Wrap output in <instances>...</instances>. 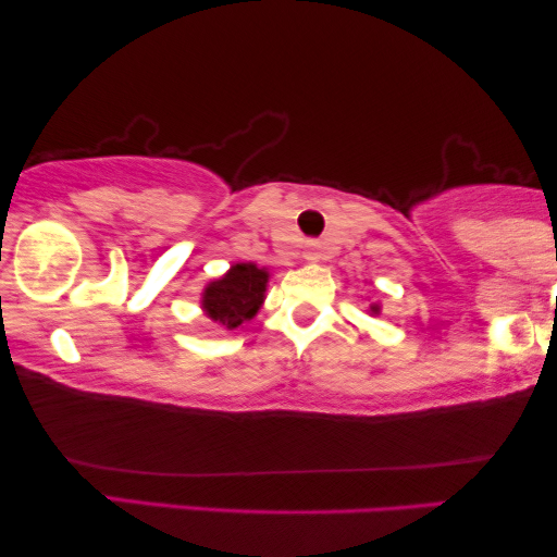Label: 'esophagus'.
Listing matches in <instances>:
<instances>
[{"mask_svg": "<svg viewBox=\"0 0 557 557\" xmlns=\"http://www.w3.org/2000/svg\"><path fill=\"white\" fill-rule=\"evenodd\" d=\"M319 250H322V246H319V243H307V258H311V261H317L319 258Z\"/></svg>", "mask_w": 557, "mask_h": 557, "instance_id": "esophagus-1", "label": "esophagus"}]
</instances>
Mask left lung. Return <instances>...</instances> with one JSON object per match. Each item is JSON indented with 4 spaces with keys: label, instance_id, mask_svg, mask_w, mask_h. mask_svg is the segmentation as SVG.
<instances>
[{
    "label": "left lung",
    "instance_id": "1",
    "mask_svg": "<svg viewBox=\"0 0 557 557\" xmlns=\"http://www.w3.org/2000/svg\"><path fill=\"white\" fill-rule=\"evenodd\" d=\"M372 311H377V307H372Z\"/></svg>",
    "mask_w": 557,
    "mask_h": 557
}]
</instances>
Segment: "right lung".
<instances>
[{"label": "right lung", "instance_id": "add662e5", "mask_svg": "<svg viewBox=\"0 0 557 557\" xmlns=\"http://www.w3.org/2000/svg\"><path fill=\"white\" fill-rule=\"evenodd\" d=\"M269 273L253 263H235L223 278L212 281L202 294V309L212 322L235 330L261 309Z\"/></svg>", "mask_w": 557, "mask_h": 557}]
</instances>
